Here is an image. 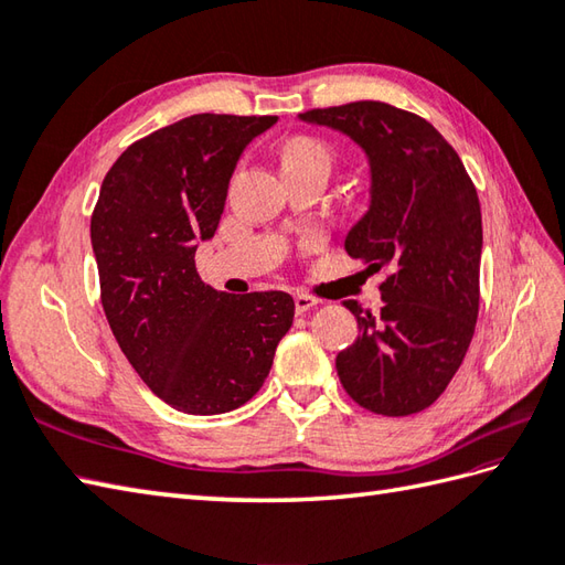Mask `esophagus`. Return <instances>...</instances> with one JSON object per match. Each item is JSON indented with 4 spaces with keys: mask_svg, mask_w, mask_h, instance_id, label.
<instances>
[{
    "mask_svg": "<svg viewBox=\"0 0 565 565\" xmlns=\"http://www.w3.org/2000/svg\"><path fill=\"white\" fill-rule=\"evenodd\" d=\"M294 303H296V313H306V310L316 308L320 301L313 296H306V294H296L294 296Z\"/></svg>",
    "mask_w": 565,
    "mask_h": 565,
    "instance_id": "esophagus-1",
    "label": "esophagus"
}]
</instances>
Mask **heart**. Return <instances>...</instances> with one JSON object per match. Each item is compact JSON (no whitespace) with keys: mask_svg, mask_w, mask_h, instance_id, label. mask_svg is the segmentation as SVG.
<instances>
[{"mask_svg":"<svg viewBox=\"0 0 565 565\" xmlns=\"http://www.w3.org/2000/svg\"><path fill=\"white\" fill-rule=\"evenodd\" d=\"M308 158L328 164L330 152L320 140H313V138H294V140L286 142L284 150H281V164L294 162V160H308Z\"/></svg>","mask_w":565,"mask_h":565,"instance_id":"obj_1","label":"heart"}]
</instances>
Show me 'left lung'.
I'll use <instances>...</instances> for the list:
<instances>
[{"label": "left lung", "instance_id": "left-lung-1", "mask_svg": "<svg viewBox=\"0 0 565 565\" xmlns=\"http://www.w3.org/2000/svg\"><path fill=\"white\" fill-rule=\"evenodd\" d=\"M340 130L369 162V209L344 237L350 257L388 269L381 310L344 301L359 326L334 359L350 398L403 417L449 386L478 318L483 223L476 186L439 130L383 102L298 114Z\"/></svg>", "mask_w": 565, "mask_h": 565}]
</instances>
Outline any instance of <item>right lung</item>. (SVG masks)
I'll return each instance as SVG.
<instances>
[{"mask_svg":"<svg viewBox=\"0 0 565 565\" xmlns=\"http://www.w3.org/2000/svg\"><path fill=\"white\" fill-rule=\"evenodd\" d=\"M274 124L189 116L134 142L104 177L92 215L104 313L142 383L179 413L245 405L294 326L289 294L215 291L194 262L218 227L239 154Z\"/></svg>","mask_w":565,"mask_h":565,"instance_id":"obj_1","label":"right lung"}]
</instances>
